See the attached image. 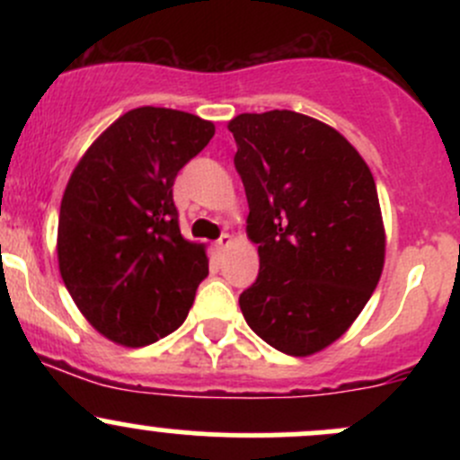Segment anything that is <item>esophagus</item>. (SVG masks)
Returning a JSON list of instances; mask_svg holds the SVG:
<instances>
[{
	"label": "esophagus",
	"mask_w": 460,
	"mask_h": 460,
	"mask_svg": "<svg viewBox=\"0 0 460 460\" xmlns=\"http://www.w3.org/2000/svg\"><path fill=\"white\" fill-rule=\"evenodd\" d=\"M229 244H231V235L229 234H222L220 238L216 240V249H217V252H225V249L229 247Z\"/></svg>",
	"instance_id": "34e87169"
}]
</instances>
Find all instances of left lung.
<instances>
[{
  "label": "left lung",
  "mask_w": 460,
  "mask_h": 460,
  "mask_svg": "<svg viewBox=\"0 0 460 460\" xmlns=\"http://www.w3.org/2000/svg\"><path fill=\"white\" fill-rule=\"evenodd\" d=\"M229 131L260 256L240 309L278 351L312 356L351 327L383 273L374 175L336 128L296 111L243 113Z\"/></svg>",
  "instance_id": "8db88e82"
}]
</instances>
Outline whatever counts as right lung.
Segmentation results:
<instances>
[{
  "mask_svg": "<svg viewBox=\"0 0 460 460\" xmlns=\"http://www.w3.org/2000/svg\"><path fill=\"white\" fill-rule=\"evenodd\" d=\"M213 133L198 115L140 106L73 169L59 207V273L82 316L118 345L175 332L207 278L204 244L180 234L173 182Z\"/></svg>",
  "mask_w": 460,
  "mask_h": 460,
  "instance_id": "right-lung-1",
  "label": "right lung"
}]
</instances>
